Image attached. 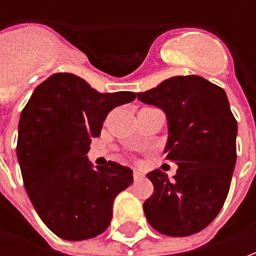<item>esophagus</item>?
<instances>
[{"label": "esophagus", "mask_w": 256, "mask_h": 256, "mask_svg": "<svg viewBox=\"0 0 256 256\" xmlns=\"http://www.w3.org/2000/svg\"><path fill=\"white\" fill-rule=\"evenodd\" d=\"M132 176H134V180H140V179H144V174L142 172H140V171H134L132 172Z\"/></svg>", "instance_id": "34e87169"}]
</instances>
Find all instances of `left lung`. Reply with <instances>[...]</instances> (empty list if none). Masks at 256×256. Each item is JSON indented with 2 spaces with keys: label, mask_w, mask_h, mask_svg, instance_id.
<instances>
[{
  "label": "left lung",
  "mask_w": 256,
  "mask_h": 256,
  "mask_svg": "<svg viewBox=\"0 0 256 256\" xmlns=\"http://www.w3.org/2000/svg\"><path fill=\"white\" fill-rule=\"evenodd\" d=\"M136 98L164 112L166 160L178 164L172 179L160 170L148 174L154 192L144 203L146 219L168 236L196 234L223 207L236 162L238 124L226 92L199 76H178Z\"/></svg>",
  "instance_id": "8db88e82"
}]
</instances>
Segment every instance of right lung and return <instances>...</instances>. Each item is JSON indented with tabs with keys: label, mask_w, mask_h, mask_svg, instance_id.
<instances>
[{
	"label": "right lung",
	"mask_w": 256,
	"mask_h": 256,
	"mask_svg": "<svg viewBox=\"0 0 256 256\" xmlns=\"http://www.w3.org/2000/svg\"><path fill=\"white\" fill-rule=\"evenodd\" d=\"M136 92H100L72 73L38 85L21 112L17 158L26 192L42 222L65 240H85L110 224L112 202L132 183V170L116 162H88L112 108Z\"/></svg>",
	"instance_id": "1"
}]
</instances>
